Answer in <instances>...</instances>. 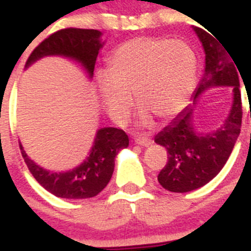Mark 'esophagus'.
<instances>
[{
	"label": "esophagus",
	"instance_id": "1",
	"mask_svg": "<svg viewBox=\"0 0 251 251\" xmlns=\"http://www.w3.org/2000/svg\"><path fill=\"white\" fill-rule=\"evenodd\" d=\"M135 141H136V144H139V145H143V147H148V145L151 144V139H150L147 134L136 135V136H135Z\"/></svg>",
	"mask_w": 251,
	"mask_h": 251
}]
</instances>
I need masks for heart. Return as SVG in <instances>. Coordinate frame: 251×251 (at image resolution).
<instances>
[{"mask_svg":"<svg viewBox=\"0 0 251 251\" xmlns=\"http://www.w3.org/2000/svg\"><path fill=\"white\" fill-rule=\"evenodd\" d=\"M196 79V55L182 41L136 38L124 43L97 75L102 101L111 116L123 119L136 102L159 117H171L188 101Z\"/></svg>","mask_w":251,"mask_h":251,"instance_id":"b5f03b06","label":"heart"}]
</instances>
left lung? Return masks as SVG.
Masks as SVG:
<instances>
[{
	"label": "left lung",
	"instance_id": "8db88e82",
	"mask_svg": "<svg viewBox=\"0 0 251 251\" xmlns=\"http://www.w3.org/2000/svg\"><path fill=\"white\" fill-rule=\"evenodd\" d=\"M206 53V67L195 92V99L212 86H231L232 108L221 128L198 135L192 124L193 108L187 107L155 136V143L167 149L168 160L158 176L163 188L177 193L193 191L216 177L227 162L240 134L243 104L240 82L232 56L211 34L196 27Z\"/></svg>",
	"mask_w": 251,
	"mask_h": 251
}]
</instances>
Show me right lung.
<instances>
[{"label": "right lung", "mask_w": 251, "mask_h": 251, "mask_svg": "<svg viewBox=\"0 0 251 251\" xmlns=\"http://www.w3.org/2000/svg\"><path fill=\"white\" fill-rule=\"evenodd\" d=\"M100 36L101 32L93 29L65 27L58 30L32 50L26 60V67L45 55L71 56L79 60L92 77L99 50L102 47ZM19 145L30 173L48 192L60 198L80 200L95 197L107 186L112 177L115 158L120 149L127 148L128 138L121 128H101L97 131L95 145L86 162L65 173L45 171L29 159L20 143Z\"/></svg>", "instance_id": "obj_1"}]
</instances>
